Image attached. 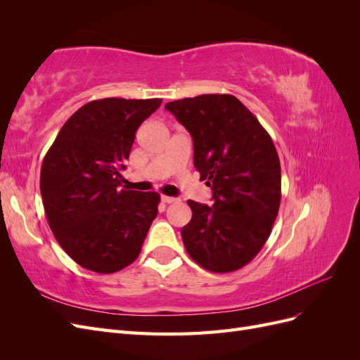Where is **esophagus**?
<instances>
[{
  "mask_svg": "<svg viewBox=\"0 0 360 360\" xmlns=\"http://www.w3.org/2000/svg\"><path fill=\"white\" fill-rule=\"evenodd\" d=\"M160 200H162V202H167V204H171V202H177V201H179V198L168 197V195H162Z\"/></svg>",
  "mask_w": 360,
  "mask_h": 360,
  "instance_id": "obj_1",
  "label": "esophagus"
}]
</instances>
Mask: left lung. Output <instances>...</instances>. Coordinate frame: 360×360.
I'll use <instances>...</instances> for the list:
<instances>
[{"mask_svg": "<svg viewBox=\"0 0 360 360\" xmlns=\"http://www.w3.org/2000/svg\"><path fill=\"white\" fill-rule=\"evenodd\" d=\"M193 141V165L213 205L188 201L181 228L191 258L226 274L246 266L271 233L281 202V163L257 117L231 94H201L165 105Z\"/></svg>", "mask_w": 360, "mask_h": 360, "instance_id": "obj_1", "label": "left lung"}]
</instances>
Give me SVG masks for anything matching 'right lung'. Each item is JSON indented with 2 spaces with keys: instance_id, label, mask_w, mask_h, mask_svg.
<instances>
[{
  "instance_id": "add662e5",
  "label": "right lung",
  "mask_w": 360,
  "mask_h": 360,
  "mask_svg": "<svg viewBox=\"0 0 360 360\" xmlns=\"http://www.w3.org/2000/svg\"><path fill=\"white\" fill-rule=\"evenodd\" d=\"M162 99H108L81 106L43 159L40 192L57 242L79 266L114 274L138 258L158 216L156 192L120 189L141 123Z\"/></svg>"
}]
</instances>
